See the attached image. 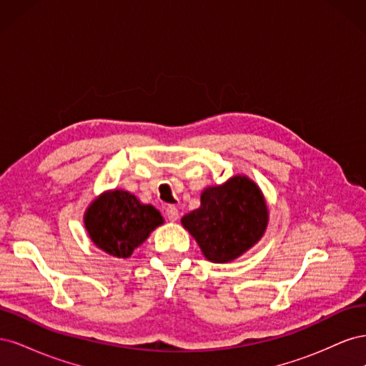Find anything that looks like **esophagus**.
<instances>
[{
  "label": "esophagus",
  "mask_w": 366,
  "mask_h": 366,
  "mask_svg": "<svg viewBox=\"0 0 366 366\" xmlns=\"http://www.w3.org/2000/svg\"><path fill=\"white\" fill-rule=\"evenodd\" d=\"M166 217H168V219L172 221V223H175V221L180 218L179 209H177L175 206H168V207H166Z\"/></svg>",
  "instance_id": "obj_1"
}]
</instances>
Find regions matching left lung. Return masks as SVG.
I'll list each match as a JSON object with an SVG mask.
<instances>
[{
	"label": "left lung",
	"instance_id": "1",
	"mask_svg": "<svg viewBox=\"0 0 366 366\" xmlns=\"http://www.w3.org/2000/svg\"><path fill=\"white\" fill-rule=\"evenodd\" d=\"M182 224L207 261L224 264L239 258L264 237L269 207L259 186L238 174L203 189L200 207L186 214Z\"/></svg>",
	"mask_w": 366,
	"mask_h": 366
}]
</instances>
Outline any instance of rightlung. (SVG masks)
I'll list each match as a JSON object with an SVG mask.
<instances>
[{
    "mask_svg": "<svg viewBox=\"0 0 366 366\" xmlns=\"http://www.w3.org/2000/svg\"><path fill=\"white\" fill-rule=\"evenodd\" d=\"M163 223L156 207L143 204L136 195L124 189L102 192L84 214L88 238L97 249L114 258H129Z\"/></svg>",
    "mask_w": 366,
    "mask_h": 366,
    "instance_id": "obj_1",
    "label": "right lung"
}]
</instances>
